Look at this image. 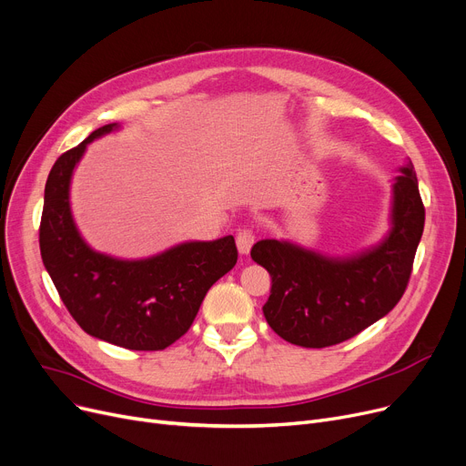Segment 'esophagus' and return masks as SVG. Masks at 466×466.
<instances>
[{
  "label": "esophagus",
  "mask_w": 466,
  "mask_h": 466,
  "mask_svg": "<svg viewBox=\"0 0 466 466\" xmlns=\"http://www.w3.org/2000/svg\"><path fill=\"white\" fill-rule=\"evenodd\" d=\"M255 239H257V236H255V230H253V228H249V227L239 228L238 234H236L238 251H239L241 255H248V253L251 251V248H253Z\"/></svg>",
  "instance_id": "esophagus-1"
}]
</instances>
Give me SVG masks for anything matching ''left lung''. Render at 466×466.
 Segmentation results:
<instances>
[{
	"instance_id": "obj_1",
	"label": "left lung",
	"mask_w": 466,
	"mask_h": 466,
	"mask_svg": "<svg viewBox=\"0 0 466 466\" xmlns=\"http://www.w3.org/2000/svg\"><path fill=\"white\" fill-rule=\"evenodd\" d=\"M425 225L411 162L395 183L393 230L372 251L327 258L287 241L262 239L251 258L272 278L262 306L272 330L302 348L341 344L381 319L402 299Z\"/></svg>"
}]
</instances>
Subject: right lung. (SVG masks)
<instances>
[{
	"instance_id": "1",
	"label": "right lung",
	"mask_w": 466,
	"mask_h": 466,
	"mask_svg": "<svg viewBox=\"0 0 466 466\" xmlns=\"http://www.w3.org/2000/svg\"><path fill=\"white\" fill-rule=\"evenodd\" d=\"M115 127L94 130L55 162L45 185L41 258L69 315L86 334L134 351H160L190 329L209 287L234 268L238 249L227 236L183 243L145 260L92 251L73 225L69 179L86 143Z\"/></svg>"
}]
</instances>
